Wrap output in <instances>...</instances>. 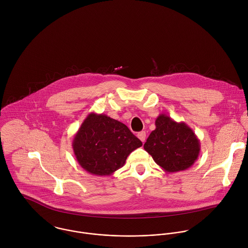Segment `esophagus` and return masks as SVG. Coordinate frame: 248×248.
Instances as JSON below:
<instances>
[{
    "label": "esophagus",
    "mask_w": 248,
    "mask_h": 248,
    "mask_svg": "<svg viewBox=\"0 0 248 248\" xmlns=\"http://www.w3.org/2000/svg\"><path fill=\"white\" fill-rule=\"evenodd\" d=\"M138 138L141 140L142 142L145 141V139H146V133L145 132H140L138 134Z\"/></svg>",
    "instance_id": "obj_1"
}]
</instances>
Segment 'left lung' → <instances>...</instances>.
Here are the masks:
<instances>
[{
	"label": "left lung",
	"instance_id": "1",
	"mask_svg": "<svg viewBox=\"0 0 248 248\" xmlns=\"http://www.w3.org/2000/svg\"><path fill=\"white\" fill-rule=\"evenodd\" d=\"M155 129L150 134L144 149L165 172L175 173L190 168L198 159L201 143L184 122H177L161 113L155 119Z\"/></svg>",
	"mask_w": 248,
	"mask_h": 248
}]
</instances>
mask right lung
<instances>
[{"label": "right lung", "instance_id": "right-lung-1", "mask_svg": "<svg viewBox=\"0 0 248 248\" xmlns=\"http://www.w3.org/2000/svg\"><path fill=\"white\" fill-rule=\"evenodd\" d=\"M142 142L118 120L103 113L91 112L72 140L80 166L95 176H110L126 162Z\"/></svg>", "mask_w": 248, "mask_h": 248}]
</instances>
